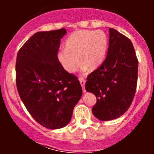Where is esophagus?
Segmentation results:
<instances>
[{
    "label": "esophagus",
    "instance_id": "obj_1",
    "mask_svg": "<svg viewBox=\"0 0 154 154\" xmlns=\"http://www.w3.org/2000/svg\"><path fill=\"white\" fill-rule=\"evenodd\" d=\"M79 82H80V84H81V86H82V91L84 93H85V78H83V77H79Z\"/></svg>",
    "mask_w": 154,
    "mask_h": 154
}]
</instances>
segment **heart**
Wrapping results in <instances>:
<instances>
[{
	"label": "heart",
	"instance_id": "1",
	"mask_svg": "<svg viewBox=\"0 0 154 154\" xmlns=\"http://www.w3.org/2000/svg\"><path fill=\"white\" fill-rule=\"evenodd\" d=\"M108 37L103 31L79 30L66 39L65 49L58 54V59L65 70L75 72L79 61L91 69L98 68L106 57Z\"/></svg>",
	"mask_w": 154,
	"mask_h": 154
}]
</instances>
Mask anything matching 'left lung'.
<instances>
[{"instance_id": "1", "label": "left lung", "mask_w": 154, "mask_h": 154, "mask_svg": "<svg viewBox=\"0 0 154 154\" xmlns=\"http://www.w3.org/2000/svg\"><path fill=\"white\" fill-rule=\"evenodd\" d=\"M137 71L138 61L131 40L110 28L106 57L85 83L86 91L96 96L92 112L97 119H115L128 110L135 94Z\"/></svg>"}]
</instances>
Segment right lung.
Here are the masks:
<instances>
[{
    "instance_id": "right-lung-1",
    "label": "right lung",
    "mask_w": 154,
    "mask_h": 154,
    "mask_svg": "<svg viewBox=\"0 0 154 154\" xmlns=\"http://www.w3.org/2000/svg\"><path fill=\"white\" fill-rule=\"evenodd\" d=\"M66 29L38 32L19 49L16 84L26 109L48 129L62 128L71 120L82 94L78 78L63 69L58 59Z\"/></svg>"
}]
</instances>
